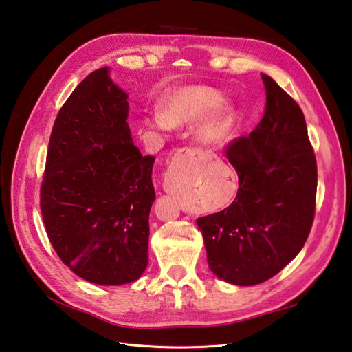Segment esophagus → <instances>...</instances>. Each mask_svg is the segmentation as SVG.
I'll list each match as a JSON object with an SVG mask.
<instances>
[{"mask_svg":"<svg viewBox=\"0 0 352 352\" xmlns=\"http://www.w3.org/2000/svg\"><path fill=\"white\" fill-rule=\"evenodd\" d=\"M205 149L200 146H184L181 149H177L175 153V162H182V161H194L200 158L201 155H205Z\"/></svg>","mask_w":352,"mask_h":352,"instance_id":"esophagus-1","label":"esophagus"}]
</instances>
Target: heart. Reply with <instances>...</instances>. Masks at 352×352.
<instances>
[{
	"instance_id": "obj_1",
	"label": "heart",
	"mask_w": 352,
	"mask_h": 352,
	"mask_svg": "<svg viewBox=\"0 0 352 352\" xmlns=\"http://www.w3.org/2000/svg\"><path fill=\"white\" fill-rule=\"evenodd\" d=\"M221 102V95L210 87H182L170 91L162 99L161 113L155 116V124L167 128L171 124L196 122L209 114ZM233 124V114L229 107H220L203 120L197 128V135L208 144H221L229 137Z\"/></svg>"
}]
</instances>
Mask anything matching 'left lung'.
Here are the masks:
<instances>
[{"mask_svg": "<svg viewBox=\"0 0 352 352\" xmlns=\"http://www.w3.org/2000/svg\"><path fill=\"white\" fill-rule=\"evenodd\" d=\"M262 80L261 123L224 149L238 173L236 199L197 220L210 271L239 286L267 282L300 253L316 208V156L304 114L271 76Z\"/></svg>", "mask_w": 352, "mask_h": 352, "instance_id": "1", "label": "left lung"}]
</instances>
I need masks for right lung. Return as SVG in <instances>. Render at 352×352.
<instances>
[{
    "instance_id": "right-lung-1",
    "label": "right lung",
    "mask_w": 352,
    "mask_h": 352,
    "mask_svg": "<svg viewBox=\"0 0 352 352\" xmlns=\"http://www.w3.org/2000/svg\"><path fill=\"white\" fill-rule=\"evenodd\" d=\"M126 99L107 67L84 78L54 122L41 185L51 245L96 285L135 282L149 257L155 158L132 143Z\"/></svg>"
}]
</instances>
